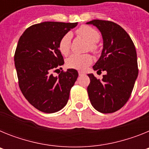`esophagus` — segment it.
Segmentation results:
<instances>
[{
	"instance_id": "esophagus-1",
	"label": "esophagus",
	"mask_w": 149,
	"mask_h": 149,
	"mask_svg": "<svg viewBox=\"0 0 149 149\" xmlns=\"http://www.w3.org/2000/svg\"><path fill=\"white\" fill-rule=\"evenodd\" d=\"M78 74H79V75H80V76L84 75V72H78Z\"/></svg>"
}]
</instances>
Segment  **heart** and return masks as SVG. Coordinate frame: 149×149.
<instances>
[{
    "instance_id": "obj_1",
    "label": "heart",
    "mask_w": 149,
    "mask_h": 149,
    "mask_svg": "<svg viewBox=\"0 0 149 149\" xmlns=\"http://www.w3.org/2000/svg\"><path fill=\"white\" fill-rule=\"evenodd\" d=\"M78 35L88 42L87 50H89L93 54L98 53V46L97 42L100 39L99 33L93 27L87 25H82L77 30ZM71 40L72 33H66L62 36L59 42V50L62 54L68 55L71 49ZM93 63V58L88 54L71 55L66 60V65L70 68H74L77 70H85L91 63Z\"/></svg>"
}]
</instances>
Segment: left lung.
<instances>
[{"mask_svg":"<svg viewBox=\"0 0 149 149\" xmlns=\"http://www.w3.org/2000/svg\"><path fill=\"white\" fill-rule=\"evenodd\" d=\"M86 24L97 27L104 41L103 51L93 69L107 72L102 80L88 74L89 98L96 110L111 113L122 108L131 95L139 72L136 48L130 36L119 24L98 19Z\"/></svg>","mask_w":149,"mask_h":149,"instance_id":"1","label":"left lung"}]
</instances>
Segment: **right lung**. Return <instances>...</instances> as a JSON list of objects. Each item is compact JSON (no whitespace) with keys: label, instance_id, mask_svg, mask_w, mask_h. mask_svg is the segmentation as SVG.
Instances as JSON below:
<instances>
[{"label":"right lung","instance_id":"right-lung-1","mask_svg":"<svg viewBox=\"0 0 149 149\" xmlns=\"http://www.w3.org/2000/svg\"><path fill=\"white\" fill-rule=\"evenodd\" d=\"M77 24L56 22L36 24L26 29L18 40L14 55L18 86L29 103L46 113L57 112L65 106L78 77L73 68L61 71L57 77L52 74L64 64L59 50L60 39Z\"/></svg>","mask_w":149,"mask_h":149}]
</instances>
